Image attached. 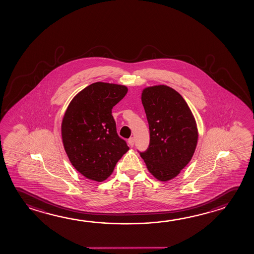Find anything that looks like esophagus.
<instances>
[{"instance_id": "obj_1", "label": "esophagus", "mask_w": 254, "mask_h": 254, "mask_svg": "<svg viewBox=\"0 0 254 254\" xmlns=\"http://www.w3.org/2000/svg\"><path fill=\"white\" fill-rule=\"evenodd\" d=\"M128 144H129L130 146L134 145V138H133V137H129V139H128Z\"/></svg>"}]
</instances>
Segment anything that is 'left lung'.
Returning <instances> with one entry per match:
<instances>
[{
    "mask_svg": "<svg viewBox=\"0 0 254 254\" xmlns=\"http://www.w3.org/2000/svg\"><path fill=\"white\" fill-rule=\"evenodd\" d=\"M141 101L149 125L150 144L140 156L153 177L169 181L193 156L198 138L196 120L181 94L168 85L145 87Z\"/></svg>",
    "mask_w": 254,
    "mask_h": 254,
    "instance_id": "1",
    "label": "left lung"
}]
</instances>
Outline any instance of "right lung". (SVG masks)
<instances>
[{"label":"right lung","instance_id":"add662e5","mask_svg":"<svg viewBox=\"0 0 254 254\" xmlns=\"http://www.w3.org/2000/svg\"><path fill=\"white\" fill-rule=\"evenodd\" d=\"M125 85L96 82L69 102L62 121V139L68 160L90 180L102 182L129 146L118 137L114 106L126 95Z\"/></svg>","mask_w":254,"mask_h":254}]
</instances>
